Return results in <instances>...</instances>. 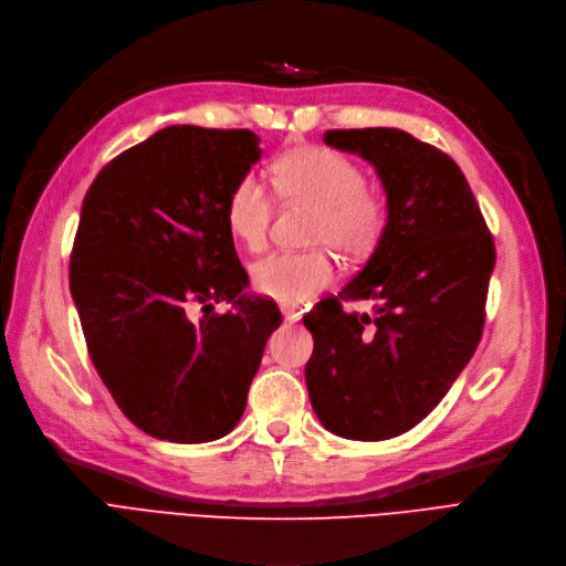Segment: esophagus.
Wrapping results in <instances>:
<instances>
[{
	"label": "esophagus",
	"instance_id": "esophagus-1",
	"mask_svg": "<svg viewBox=\"0 0 566 566\" xmlns=\"http://www.w3.org/2000/svg\"><path fill=\"white\" fill-rule=\"evenodd\" d=\"M281 313L287 322H297L302 317V311L297 306H281Z\"/></svg>",
	"mask_w": 566,
	"mask_h": 566
}]
</instances>
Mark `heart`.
Listing matches in <instances>:
<instances>
[{"label":"heart","instance_id":"heart-1","mask_svg":"<svg viewBox=\"0 0 566 566\" xmlns=\"http://www.w3.org/2000/svg\"><path fill=\"white\" fill-rule=\"evenodd\" d=\"M272 184L285 202L315 207L311 244H325L343 258L361 260L382 241L389 226V198L366 184L364 168L329 147H294L272 164ZM274 217V198L255 175L234 181L226 200V226L237 244L260 251ZM336 279L327 249L269 253L253 262L251 283L262 297L304 304Z\"/></svg>","mask_w":566,"mask_h":566}]
</instances>
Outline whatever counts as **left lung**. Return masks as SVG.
<instances>
[{
	"label": "left lung",
	"mask_w": 566,
	"mask_h": 566,
	"mask_svg": "<svg viewBox=\"0 0 566 566\" xmlns=\"http://www.w3.org/2000/svg\"><path fill=\"white\" fill-rule=\"evenodd\" d=\"M325 143L373 164L391 213L361 272L304 315L308 396L332 433L389 440L433 410L472 359L495 244L465 175L438 147L400 128H334ZM340 301L371 311L347 314Z\"/></svg>",
	"instance_id": "left-lung-1"
}]
</instances>
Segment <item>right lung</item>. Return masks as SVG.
Masks as SVG:
<instances>
[{
  "instance_id": "1",
  "label": "right lung",
  "mask_w": 566,
  "mask_h": 566,
  "mask_svg": "<svg viewBox=\"0 0 566 566\" xmlns=\"http://www.w3.org/2000/svg\"><path fill=\"white\" fill-rule=\"evenodd\" d=\"M258 145L249 128L168 126L115 156L83 200L69 264L80 325L103 385L151 438L228 436L283 319L241 292L249 274L226 226ZM221 298L233 308L213 314Z\"/></svg>"
}]
</instances>
